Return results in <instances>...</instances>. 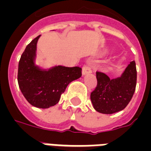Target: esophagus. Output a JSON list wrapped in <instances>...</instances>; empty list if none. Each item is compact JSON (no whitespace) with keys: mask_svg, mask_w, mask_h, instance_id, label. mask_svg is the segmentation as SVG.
<instances>
[{"mask_svg":"<svg viewBox=\"0 0 151 151\" xmlns=\"http://www.w3.org/2000/svg\"><path fill=\"white\" fill-rule=\"evenodd\" d=\"M90 72H91V67L89 65H84V66L83 67V75H86L88 74V73H90Z\"/></svg>","mask_w":151,"mask_h":151,"instance_id":"obj_1","label":"esophagus"}]
</instances>
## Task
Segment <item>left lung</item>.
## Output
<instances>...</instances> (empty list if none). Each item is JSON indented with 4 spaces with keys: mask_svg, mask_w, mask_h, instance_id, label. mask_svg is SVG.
Here are the masks:
<instances>
[{
    "mask_svg": "<svg viewBox=\"0 0 151 151\" xmlns=\"http://www.w3.org/2000/svg\"><path fill=\"white\" fill-rule=\"evenodd\" d=\"M97 85L91 93L94 108L103 114H113L125 108L135 91L137 70L131 61L120 78L111 80L106 74L96 71Z\"/></svg>",
    "mask_w": 151,
    "mask_h": 151,
    "instance_id": "1",
    "label": "left lung"
}]
</instances>
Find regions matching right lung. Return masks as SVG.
Masks as SVG:
<instances>
[{
	"instance_id": "right-lung-1",
	"label": "right lung",
	"mask_w": 151,
	"mask_h": 151,
	"mask_svg": "<svg viewBox=\"0 0 151 151\" xmlns=\"http://www.w3.org/2000/svg\"><path fill=\"white\" fill-rule=\"evenodd\" d=\"M40 36L32 40L21 55L18 66L17 80L23 96L32 106L48 108L58 104L68 85L82 76L80 67L58 66L40 71L33 60Z\"/></svg>"
}]
</instances>
